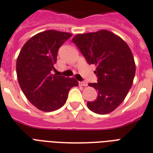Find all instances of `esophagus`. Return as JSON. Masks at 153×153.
<instances>
[{
    "mask_svg": "<svg viewBox=\"0 0 153 153\" xmlns=\"http://www.w3.org/2000/svg\"><path fill=\"white\" fill-rule=\"evenodd\" d=\"M79 85L81 86H84V87H86L88 85V83L86 82H79Z\"/></svg>",
    "mask_w": 153,
    "mask_h": 153,
    "instance_id": "1",
    "label": "esophagus"
}]
</instances>
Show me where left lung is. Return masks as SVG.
<instances>
[{
  "label": "left lung",
  "instance_id": "1",
  "mask_svg": "<svg viewBox=\"0 0 153 153\" xmlns=\"http://www.w3.org/2000/svg\"><path fill=\"white\" fill-rule=\"evenodd\" d=\"M72 42L89 65H96L97 83H89L97 97L88 101L89 110L98 114L112 112L123 102L133 85L136 72L134 58L126 42L107 30L77 34Z\"/></svg>",
  "mask_w": 153,
  "mask_h": 153
}]
</instances>
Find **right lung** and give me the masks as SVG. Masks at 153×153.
Wrapping results in <instances>:
<instances>
[{"label": "right lung", "instance_id": "add662e5", "mask_svg": "<svg viewBox=\"0 0 153 153\" xmlns=\"http://www.w3.org/2000/svg\"><path fill=\"white\" fill-rule=\"evenodd\" d=\"M71 36L53 30L39 33L23 45L17 57L19 85L29 101L40 111L59 109L66 102L70 89L78 85L75 78L51 74L58 50Z\"/></svg>", "mask_w": 153, "mask_h": 153}]
</instances>
